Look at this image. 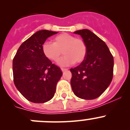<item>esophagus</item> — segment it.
Masks as SVG:
<instances>
[{
	"label": "esophagus",
	"instance_id": "esophagus-1",
	"mask_svg": "<svg viewBox=\"0 0 130 130\" xmlns=\"http://www.w3.org/2000/svg\"><path fill=\"white\" fill-rule=\"evenodd\" d=\"M61 71H62V72H65V71H66V70H67L68 69H64V68H61Z\"/></svg>",
	"mask_w": 130,
	"mask_h": 130
}]
</instances>
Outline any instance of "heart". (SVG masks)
Instances as JSON below:
<instances>
[{"mask_svg": "<svg viewBox=\"0 0 130 130\" xmlns=\"http://www.w3.org/2000/svg\"><path fill=\"white\" fill-rule=\"evenodd\" d=\"M53 43L45 42L42 45V52L46 58L57 61L61 55L64 57L58 61L61 66L66 67L73 63L78 64L85 60L87 47L86 42L80 38L67 33L61 34L53 38Z\"/></svg>", "mask_w": 130, "mask_h": 130, "instance_id": "heart-1", "label": "heart"}]
</instances>
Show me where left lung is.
I'll list each match as a JSON object with an SVG mask.
<instances>
[{"label": "left lung", "mask_w": 130, "mask_h": 130, "mask_svg": "<svg viewBox=\"0 0 130 130\" xmlns=\"http://www.w3.org/2000/svg\"><path fill=\"white\" fill-rule=\"evenodd\" d=\"M87 47L85 60L70 69L72 89L76 96L90 100L100 96L108 87L113 77L114 58L106 43L89 29L76 31Z\"/></svg>", "instance_id": "left-lung-1"}]
</instances>
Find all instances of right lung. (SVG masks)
I'll use <instances>...</instances> for the list:
<instances>
[{"mask_svg": "<svg viewBox=\"0 0 130 130\" xmlns=\"http://www.w3.org/2000/svg\"><path fill=\"white\" fill-rule=\"evenodd\" d=\"M57 33L44 29L37 31L22 43L13 59L14 84L32 103H44L51 100L63 74L42 52V45L46 39Z\"/></svg>", "mask_w": 130, "mask_h": 130, "instance_id": "1", "label": "right lung"}]
</instances>
